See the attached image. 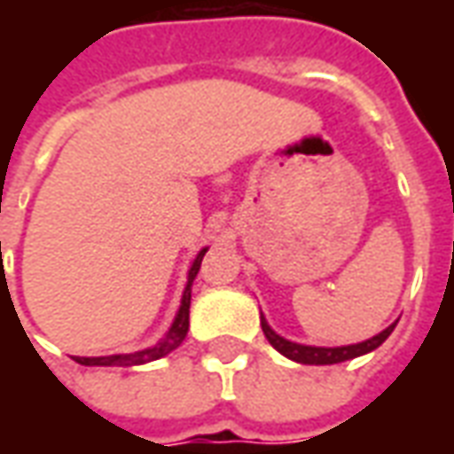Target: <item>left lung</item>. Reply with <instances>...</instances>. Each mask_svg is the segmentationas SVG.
Masks as SVG:
<instances>
[{
  "label": "left lung",
  "instance_id": "obj_1",
  "mask_svg": "<svg viewBox=\"0 0 454 454\" xmlns=\"http://www.w3.org/2000/svg\"><path fill=\"white\" fill-rule=\"evenodd\" d=\"M260 325H262V333L270 340V345L279 350L285 357L294 362H301V364H338V362L352 360V357H360V355H367V352L377 350L381 342L387 340L394 331V325L391 324L389 328H384L380 335H374L370 340L357 342V345H342V348H314V345H299V342H292L282 338V335H277L270 325H267L265 316H260Z\"/></svg>",
  "mask_w": 454,
  "mask_h": 454
}]
</instances>
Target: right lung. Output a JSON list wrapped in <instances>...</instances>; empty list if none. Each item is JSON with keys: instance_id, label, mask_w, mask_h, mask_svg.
<instances>
[{"instance_id": "1", "label": "right lung", "mask_w": 454, "mask_h": 454, "mask_svg": "<svg viewBox=\"0 0 454 454\" xmlns=\"http://www.w3.org/2000/svg\"><path fill=\"white\" fill-rule=\"evenodd\" d=\"M207 255V247L197 255V260L189 267L187 286H184V294H182V304H179V311L175 316V321L169 325V331L165 333V338L155 345V348H145V350L129 352V355H106V357H74V362L80 364H87V367H130V364H145V362L160 360L169 352L179 348V342L187 338L189 331V304H192V282L197 277L199 267H201V260Z\"/></svg>"}]
</instances>
